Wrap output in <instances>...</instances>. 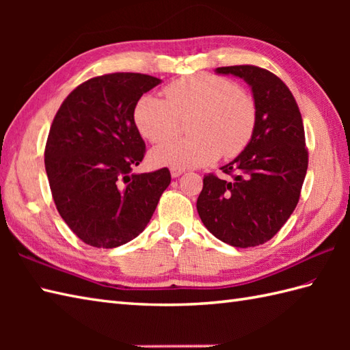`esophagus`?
I'll use <instances>...</instances> for the list:
<instances>
[{
	"mask_svg": "<svg viewBox=\"0 0 350 350\" xmlns=\"http://www.w3.org/2000/svg\"><path fill=\"white\" fill-rule=\"evenodd\" d=\"M170 173H171V177H179L185 173V170L183 168H171Z\"/></svg>",
	"mask_w": 350,
	"mask_h": 350,
	"instance_id": "esophagus-1",
	"label": "esophagus"
}]
</instances>
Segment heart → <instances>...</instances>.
Listing matches in <instances>:
<instances>
[{
  "label": "heart",
  "instance_id": "1",
  "mask_svg": "<svg viewBox=\"0 0 350 350\" xmlns=\"http://www.w3.org/2000/svg\"><path fill=\"white\" fill-rule=\"evenodd\" d=\"M165 99L143 94L133 108V123L150 143L170 137L189 118L188 138H171L156 146L150 159L171 168L202 167L239 154L254 133L256 105L248 93L226 78L209 73L185 77L165 88Z\"/></svg>",
  "mask_w": 350,
  "mask_h": 350
}]
</instances>
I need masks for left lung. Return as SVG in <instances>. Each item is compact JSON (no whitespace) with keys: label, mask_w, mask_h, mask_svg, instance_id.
<instances>
[{"label":"left lung","mask_w":350,"mask_h":350,"mask_svg":"<svg viewBox=\"0 0 350 350\" xmlns=\"http://www.w3.org/2000/svg\"><path fill=\"white\" fill-rule=\"evenodd\" d=\"M218 75L243 79L256 105L247 147L221 170L232 179L204 176L197 211L204 227L232 247L267 242L293 213L307 174L302 117L287 85L257 66H228Z\"/></svg>","instance_id":"left-lung-1"}]
</instances>
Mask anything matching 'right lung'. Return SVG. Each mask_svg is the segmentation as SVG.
Masks as SVG:
<instances>
[{"instance_id":"add662e5","label":"right lung","mask_w":350,"mask_h":350,"mask_svg":"<svg viewBox=\"0 0 350 350\" xmlns=\"http://www.w3.org/2000/svg\"><path fill=\"white\" fill-rule=\"evenodd\" d=\"M161 79L109 73L85 81L52 122L44 168L58 213L81 241L116 248L143 232L168 188V168L133 173L146 144L133 123L137 100Z\"/></svg>"}]
</instances>
